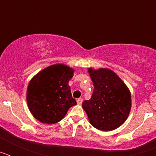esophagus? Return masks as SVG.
Here are the masks:
<instances>
[{
	"label": "esophagus",
	"instance_id": "34e87169",
	"mask_svg": "<svg viewBox=\"0 0 156 156\" xmlns=\"http://www.w3.org/2000/svg\"><path fill=\"white\" fill-rule=\"evenodd\" d=\"M76 102L78 105H81L83 102V98H78L76 100Z\"/></svg>",
	"mask_w": 156,
	"mask_h": 156
}]
</instances>
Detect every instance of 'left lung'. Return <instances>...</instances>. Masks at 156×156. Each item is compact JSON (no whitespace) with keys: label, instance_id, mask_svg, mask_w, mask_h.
Segmentation results:
<instances>
[{"label":"left lung","instance_id":"1","mask_svg":"<svg viewBox=\"0 0 156 156\" xmlns=\"http://www.w3.org/2000/svg\"><path fill=\"white\" fill-rule=\"evenodd\" d=\"M94 83L90 100L83 102L90 123L96 129L110 131L127 119L131 108V95L122 80L108 69H88Z\"/></svg>","mask_w":156,"mask_h":156}]
</instances>
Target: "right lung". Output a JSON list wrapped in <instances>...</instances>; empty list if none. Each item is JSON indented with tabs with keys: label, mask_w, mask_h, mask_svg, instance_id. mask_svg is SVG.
<instances>
[{
	"label": "right lung",
	"mask_w": 156,
	"mask_h": 156,
	"mask_svg": "<svg viewBox=\"0 0 156 156\" xmlns=\"http://www.w3.org/2000/svg\"><path fill=\"white\" fill-rule=\"evenodd\" d=\"M74 70L62 64L48 66L30 80L27 92L29 109L37 120L53 124L61 121L76 105L69 81Z\"/></svg>",
	"instance_id": "add662e5"
}]
</instances>
